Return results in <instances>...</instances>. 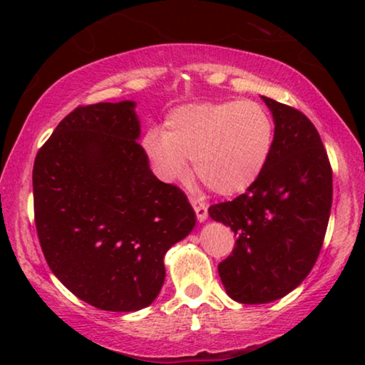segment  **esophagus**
Segmentation results:
<instances>
[{
  "label": "esophagus",
  "instance_id": "1",
  "mask_svg": "<svg viewBox=\"0 0 365 365\" xmlns=\"http://www.w3.org/2000/svg\"><path fill=\"white\" fill-rule=\"evenodd\" d=\"M189 201H191V204H192L194 212H196V216H197V221L199 222L206 221V219H207V207H206V204H202L196 197H189Z\"/></svg>",
  "mask_w": 365,
  "mask_h": 365
}]
</instances>
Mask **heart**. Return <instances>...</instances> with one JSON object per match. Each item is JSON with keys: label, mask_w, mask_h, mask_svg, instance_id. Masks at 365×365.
Returning <instances> with one entry per match:
<instances>
[{"label": "heart", "mask_w": 365, "mask_h": 365, "mask_svg": "<svg viewBox=\"0 0 365 365\" xmlns=\"http://www.w3.org/2000/svg\"><path fill=\"white\" fill-rule=\"evenodd\" d=\"M143 148L163 181L194 173L212 192L236 196L262 176L274 148V123L254 101L199 103L174 108L164 118V131L151 128Z\"/></svg>", "instance_id": "b5f03b06"}]
</instances>
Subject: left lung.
<instances>
[{
  "instance_id": "left-lung-1",
  "label": "left lung",
  "mask_w": 365,
  "mask_h": 365,
  "mask_svg": "<svg viewBox=\"0 0 365 365\" xmlns=\"http://www.w3.org/2000/svg\"><path fill=\"white\" fill-rule=\"evenodd\" d=\"M274 148L246 192L209 207L237 239L217 266L229 297L267 304L294 291L316 264L332 206V169L317 129L299 109L262 96Z\"/></svg>"
}]
</instances>
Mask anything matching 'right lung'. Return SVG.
Wrapping results in <instances>:
<instances>
[{"label":"right lung","instance_id":"obj_1","mask_svg":"<svg viewBox=\"0 0 365 365\" xmlns=\"http://www.w3.org/2000/svg\"><path fill=\"white\" fill-rule=\"evenodd\" d=\"M136 103L78 106L34 159V222L54 276L81 301L113 312L148 307L164 254L192 231L186 194L149 169Z\"/></svg>","mask_w":365,"mask_h":365}]
</instances>
